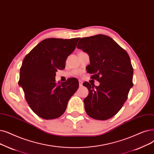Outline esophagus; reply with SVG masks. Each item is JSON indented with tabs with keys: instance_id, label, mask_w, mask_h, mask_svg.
<instances>
[{
	"instance_id": "1",
	"label": "esophagus",
	"mask_w": 154,
	"mask_h": 154,
	"mask_svg": "<svg viewBox=\"0 0 154 154\" xmlns=\"http://www.w3.org/2000/svg\"><path fill=\"white\" fill-rule=\"evenodd\" d=\"M79 86H80V87H82V84H83V82L81 81V80H79Z\"/></svg>"
}]
</instances>
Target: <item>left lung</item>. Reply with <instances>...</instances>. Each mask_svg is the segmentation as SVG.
Masks as SVG:
<instances>
[{
  "mask_svg": "<svg viewBox=\"0 0 154 154\" xmlns=\"http://www.w3.org/2000/svg\"><path fill=\"white\" fill-rule=\"evenodd\" d=\"M88 53V72L99 86L83 84L89 90L84 99L85 112L95 119L106 120L121 109L133 87V69L130 57L111 38L97 35L82 38L77 46Z\"/></svg>",
  "mask_w": 154,
  "mask_h": 154,
  "instance_id": "8db88e82",
  "label": "left lung"
}]
</instances>
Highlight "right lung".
<instances>
[{"label": "right lung", "mask_w": 154, "mask_h": 154, "mask_svg": "<svg viewBox=\"0 0 154 154\" xmlns=\"http://www.w3.org/2000/svg\"><path fill=\"white\" fill-rule=\"evenodd\" d=\"M79 39H45L24 57L18 84L31 109L38 116L45 119L61 116L78 89L75 78L57 83L55 75L58 69H65L66 60L74 51Z\"/></svg>", "instance_id": "obj_1"}]
</instances>
